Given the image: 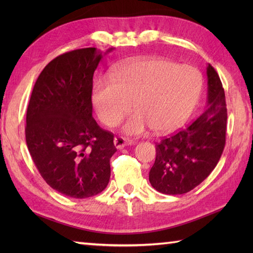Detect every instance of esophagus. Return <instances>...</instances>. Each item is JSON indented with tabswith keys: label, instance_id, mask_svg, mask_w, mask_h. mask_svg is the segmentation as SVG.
I'll return each mask as SVG.
<instances>
[{
	"label": "esophagus",
	"instance_id": "obj_1",
	"mask_svg": "<svg viewBox=\"0 0 253 253\" xmlns=\"http://www.w3.org/2000/svg\"><path fill=\"white\" fill-rule=\"evenodd\" d=\"M132 143H133V141L129 138H125V137H121V136L114 138V144L117 149H123L124 147L130 146V144H132Z\"/></svg>",
	"mask_w": 253,
	"mask_h": 253
}]
</instances>
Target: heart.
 Wrapping results in <instances>:
<instances>
[{
    "label": "heart",
    "instance_id": "b5f03b06",
    "mask_svg": "<svg viewBox=\"0 0 253 253\" xmlns=\"http://www.w3.org/2000/svg\"><path fill=\"white\" fill-rule=\"evenodd\" d=\"M202 84L201 74L195 67L152 58L122 68L113 80H98L92 103L99 120L109 127L117 126L132 103L136 113L124 126L128 135H139L149 126L155 132H165L189 116Z\"/></svg>",
    "mask_w": 253,
    "mask_h": 253
}]
</instances>
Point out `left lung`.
Returning a JSON list of instances; mask_svg holds the SVG:
<instances>
[{
	"label": "left lung",
	"mask_w": 253,
	"mask_h": 253,
	"mask_svg": "<svg viewBox=\"0 0 253 253\" xmlns=\"http://www.w3.org/2000/svg\"><path fill=\"white\" fill-rule=\"evenodd\" d=\"M207 110L187 127L157 143L150 184L164 195H182L211 174L226 141L227 109L218 75L208 64Z\"/></svg>",
	"instance_id": "left-lung-1"
}]
</instances>
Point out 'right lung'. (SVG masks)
<instances>
[{"label": "right lung", "mask_w": 253, "mask_h": 253, "mask_svg": "<svg viewBox=\"0 0 253 253\" xmlns=\"http://www.w3.org/2000/svg\"><path fill=\"white\" fill-rule=\"evenodd\" d=\"M102 57L95 47L55 57L38 77L27 109L26 142L32 161L47 185L76 199L105 189L116 152L114 135L92 117L93 74Z\"/></svg>", "instance_id": "obj_1"}]
</instances>
